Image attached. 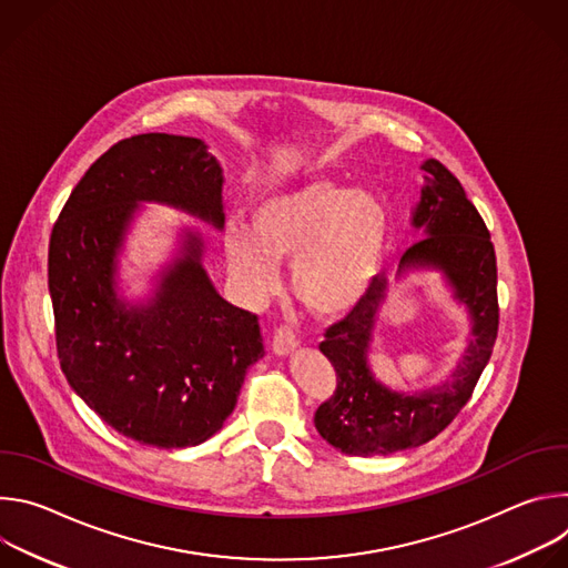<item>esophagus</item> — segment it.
Here are the masks:
<instances>
[{"mask_svg":"<svg viewBox=\"0 0 568 568\" xmlns=\"http://www.w3.org/2000/svg\"><path fill=\"white\" fill-rule=\"evenodd\" d=\"M296 344H298V342H296L294 333H292L287 326L274 328V335H272V351H274L276 355H287Z\"/></svg>","mask_w":568,"mask_h":568,"instance_id":"34e87169","label":"esophagus"}]
</instances>
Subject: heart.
<instances>
[{
	"instance_id": "heart-1",
	"label": "heart",
	"mask_w": 568,
	"mask_h": 568,
	"mask_svg": "<svg viewBox=\"0 0 568 568\" xmlns=\"http://www.w3.org/2000/svg\"><path fill=\"white\" fill-rule=\"evenodd\" d=\"M386 213L366 191L310 178L267 191L250 211V229L224 231L229 270L250 296H265L278 263L294 258L292 287L321 316L351 310L371 287L386 245Z\"/></svg>"
}]
</instances>
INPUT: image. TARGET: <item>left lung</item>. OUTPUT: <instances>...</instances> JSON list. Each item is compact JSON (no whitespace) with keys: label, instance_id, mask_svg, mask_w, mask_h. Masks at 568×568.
<instances>
[{"label":"left lung","instance_id":"1","mask_svg":"<svg viewBox=\"0 0 568 568\" xmlns=\"http://www.w3.org/2000/svg\"><path fill=\"white\" fill-rule=\"evenodd\" d=\"M423 169L432 178L420 191L414 224L425 226L427 237L404 252L399 270L416 265L443 270L456 298L471 312L474 339L452 382L440 388L423 395L384 388L366 366L375 314L386 296V278L375 276L355 307L328 326L323 333L326 339L318 344L335 366L337 386L318 404L314 425L323 440L351 456H386L436 438L471 397L497 342V256L490 231L445 164L429 159Z\"/></svg>","mask_w":568,"mask_h":568}]
</instances>
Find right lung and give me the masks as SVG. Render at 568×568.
I'll return each instance as SVG.
<instances>
[{
	"mask_svg": "<svg viewBox=\"0 0 568 568\" xmlns=\"http://www.w3.org/2000/svg\"><path fill=\"white\" fill-rule=\"evenodd\" d=\"M220 193V166L200 139L136 134L94 161L51 231L60 368L101 420L139 445L178 449L211 438L265 353L258 314L213 290L197 237L148 307L128 312L114 298V258L134 202H169L222 226Z\"/></svg>",
	"mask_w": 568,
	"mask_h": 568,
	"instance_id": "add662e5",
	"label": "right lung"
}]
</instances>
